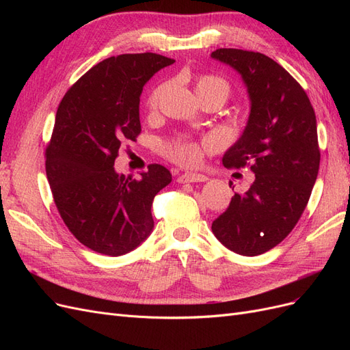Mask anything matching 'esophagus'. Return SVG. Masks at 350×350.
Returning <instances> with one entry per match:
<instances>
[{"instance_id": "obj_1", "label": "esophagus", "mask_w": 350, "mask_h": 350, "mask_svg": "<svg viewBox=\"0 0 350 350\" xmlns=\"http://www.w3.org/2000/svg\"><path fill=\"white\" fill-rule=\"evenodd\" d=\"M176 181L179 184H187V183H204L207 181V176L206 175H201V174H191V172H187L179 175Z\"/></svg>"}]
</instances>
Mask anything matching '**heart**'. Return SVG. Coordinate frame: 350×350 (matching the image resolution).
<instances>
[{"mask_svg":"<svg viewBox=\"0 0 350 350\" xmlns=\"http://www.w3.org/2000/svg\"><path fill=\"white\" fill-rule=\"evenodd\" d=\"M166 88L167 83H162L150 92L149 99H147V105H149L150 109L157 108ZM196 92L200 100L210 98L216 99L220 105H224L229 99L232 89L228 80H225L224 77L215 76V74H200L196 79ZM162 150L172 162L184 166L196 165L201 157L200 144L189 139H185V137H178V139L163 143Z\"/></svg>","mask_w":350,"mask_h":350,"instance_id":"1","label":"heart"}]
</instances>
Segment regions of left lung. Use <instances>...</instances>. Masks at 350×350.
I'll list each match as a JSON object with an SVG mask.
<instances>
[{"label": "left lung", "mask_w": 350, "mask_h": 350, "mask_svg": "<svg viewBox=\"0 0 350 350\" xmlns=\"http://www.w3.org/2000/svg\"><path fill=\"white\" fill-rule=\"evenodd\" d=\"M211 58L241 74L251 102L245 130L221 162L256 174L211 230L230 251L254 257L288 237L308 204L320 167L315 112L301 84L267 55L220 48Z\"/></svg>", "instance_id": "1"}]
</instances>
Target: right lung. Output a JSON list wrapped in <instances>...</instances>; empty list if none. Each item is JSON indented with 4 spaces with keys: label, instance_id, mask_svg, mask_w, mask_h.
Returning a JSON list of instances; mask_svg holds the SVG:
<instances>
[{
    "label": "right lung",
    "instance_id": "add662e5",
    "mask_svg": "<svg viewBox=\"0 0 350 350\" xmlns=\"http://www.w3.org/2000/svg\"><path fill=\"white\" fill-rule=\"evenodd\" d=\"M152 52L103 59L62 98L46 147V178L61 219L92 251L118 257L152 234L154 196L171 184L162 165L142 179L115 172L124 140L142 131L140 94L161 68L174 64Z\"/></svg>",
    "mask_w": 350,
    "mask_h": 350
}]
</instances>
